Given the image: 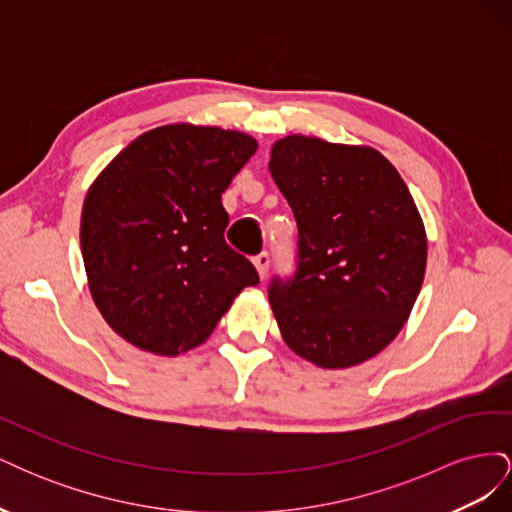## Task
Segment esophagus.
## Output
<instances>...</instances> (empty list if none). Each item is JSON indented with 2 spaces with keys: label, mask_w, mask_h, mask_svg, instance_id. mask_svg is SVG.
Returning a JSON list of instances; mask_svg holds the SVG:
<instances>
[{
  "label": "esophagus",
  "mask_w": 512,
  "mask_h": 512,
  "mask_svg": "<svg viewBox=\"0 0 512 512\" xmlns=\"http://www.w3.org/2000/svg\"><path fill=\"white\" fill-rule=\"evenodd\" d=\"M254 267H256V271H258V275H260V280H265L267 271H269V254H267V252L258 254V256L254 258Z\"/></svg>",
  "instance_id": "obj_1"
}]
</instances>
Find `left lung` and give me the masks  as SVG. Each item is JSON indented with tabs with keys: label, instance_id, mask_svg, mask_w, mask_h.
<instances>
[{
	"label": "left lung",
	"instance_id": "obj_1",
	"mask_svg": "<svg viewBox=\"0 0 512 512\" xmlns=\"http://www.w3.org/2000/svg\"><path fill=\"white\" fill-rule=\"evenodd\" d=\"M271 177L299 226V269L269 303L286 346L346 369L389 346L421 292L427 235L408 185L380 151L290 134Z\"/></svg>",
	"mask_w": 512,
	"mask_h": 512
}]
</instances>
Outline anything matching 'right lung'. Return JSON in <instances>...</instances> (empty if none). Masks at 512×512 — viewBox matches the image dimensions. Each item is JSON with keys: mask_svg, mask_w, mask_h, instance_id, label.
<instances>
[{"mask_svg": "<svg viewBox=\"0 0 512 512\" xmlns=\"http://www.w3.org/2000/svg\"><path fill=\"white\" fill-rule=\"evenodd\" d=\"M258 149L218 126L153 128L89 185L81 252L91 299L119 337L158 356L205 344L247 286L252 262L224 241L222 192Z\"/></svg>", "mask_w": 512, "mask_h": 512, "instance_id": "add662e5", "label": "right lung"}]
</instances>
